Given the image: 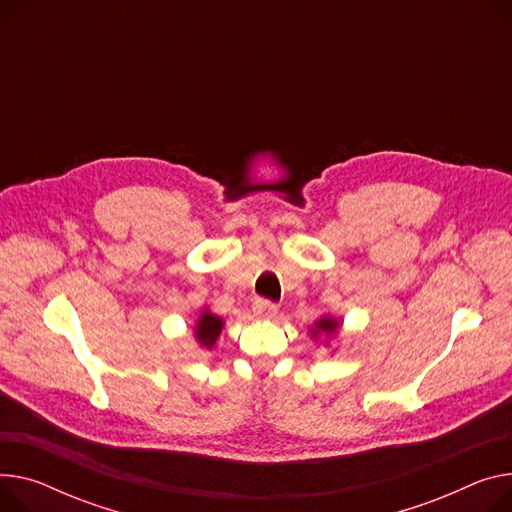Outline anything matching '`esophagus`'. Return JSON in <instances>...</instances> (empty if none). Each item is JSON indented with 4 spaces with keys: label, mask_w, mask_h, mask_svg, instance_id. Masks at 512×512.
Returning a JSON list of instances; mask_svg holds the SVG:
<instances>
[{
    "label": "esophagus",
    "mask_w": 512,
    "mask_h": 512,
    "mask_svg": "<svg viewBox=\"0 0 512 512\" xmlns=\"http://www.w3.org/2000/svg\"><path fill=\"white\" fill-rule=\"evenodd\" d=\"M276 311H278V306L274 302L263 300V298H257L255 304H253V313L261 319H274Z\"/></svg>",
    "instance_id": "1"
}]
</instances>
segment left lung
<instances>
[{"instance_id": "1", "label": "left lung", "mask_w": 512, "mask_h": 512, "mask_svg": "<svg viewBox=\"0 0 512 512\" xmlns=\"http://www.w3.org/2000/svg\"><path fill=\"white\" fill-rule=\"evenodd\" d=\"M337 321H333V319H329V317H323L321 321H317V331H313L315 335L319 333V331H325V333H333L335 329H337Z\"/></svg>"}]
</instances>
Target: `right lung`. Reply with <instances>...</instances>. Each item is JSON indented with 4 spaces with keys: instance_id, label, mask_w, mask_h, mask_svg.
Segmentation results:
<instances>
[{
    "instance_id": "1",
    "label": "right lung",
    "mask_w": 512,
    "mask_h": 512,
    "mask_svg": "<svg viewBox=\"0 0 512 512\" xmlns=\"http://www.w3.org/2000/svg\"><path fill=\"white\" fill-rule=\"evenodd\" d=\"M222 325H224V323H222V319H220V317L212 315L210 311L203 313V315L199 317L197 325H195V335H197V342H199L201 346L212 348V346L216 344V339H218L220 331H222Z\"/></svg>"
}]
</instances>
